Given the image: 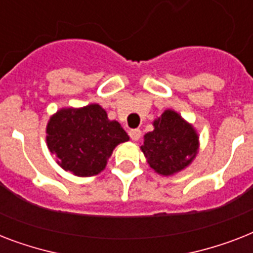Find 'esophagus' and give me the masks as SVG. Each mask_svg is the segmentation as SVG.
<instances>
[{
  "mask_svg": "<svg viewBox=\"0 0 253 253\" xmlns=\"http://www.w3.org/2000/svg\"><path fill=\"white\" fill-rule=\"evenodd\" d=\"M128 135H130V138L132 139V140H139L140 139V136H142V131L139 130V128H134V130H130L128 131Z\"/></svg>",
  "mask_w": 253,
  "mask_h": 253,
  "instance_id": "34e87169",
  "label": "esophagus"
}]
</instances>
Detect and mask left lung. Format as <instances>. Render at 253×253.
<instances>
[{
    "label": "left lung",
    "mask_w": 253,
    "mask_h": 253,
    "mask_svg": "<svg viewBox=\"0 0 253 253\" xmlns=\"http://www.w3.org/2000/svg\"><path fill=\"white\" fill-rule=\"evenodd\" d=\"M155 130L144 135L142 148L154 170L169 176L184 169L196 156L198 136L190 125L173 110L154 122Z\"/></svg>",
    "instance_id": "obj_1"
}]
</instances>
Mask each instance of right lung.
I'll return each mask as SVG.
<instances>
[{
  "label": "right lung",
  "mask_w": 253,
  "mask_h": 253,
  "mask_svg": "<svg viewBox=\"0 0 253 253\" xmlns=\"http://www.w3.org/2000/svg\"><path fill=\"white\" fill-rule=\"evenodd\" d=\"M128 135L117 121H109L99 105L57 111L47 125V144L59 166L76 176L98 174L119 143Z\"/></svg>",
  "instance_id": "add662e5"
}]
</instances>
